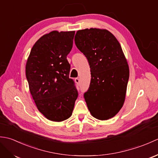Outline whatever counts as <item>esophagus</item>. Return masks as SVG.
<instances>
[{
  "label": "esophagus",
  "mask_w": 158,
  "mask_h": 158,
  "mask_svg": "<svg viewBox=\"0 0 158 158\" xmlns=\"http://www.w3.org/2000/svg\"><path fill=\"white\" fill-rule=\"evenodd\" d=\"M75 82L77 83V84H79V82H80V81H79V78H75Z\"/></svg>",
  "instance_id": "1"
}]
</instances>
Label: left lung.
Instances as JSON below:
<instances>
[{"label":"left lung","instance_id":"1","mask_svg":"<svg viewBox=\"0 0 158 158\" xmlns=\"http://www.w3.org/2000/svg\"><path fill=\"white\" fill-rule=\"evenodd\" d=\"M75 43L88 60L91 82L84 98L91 115L99 120L116 115L125 101L129 66L120 43L106 29L77 31Z\"/></svg>","mask_w":158,"mask_h":158}]
</instances>
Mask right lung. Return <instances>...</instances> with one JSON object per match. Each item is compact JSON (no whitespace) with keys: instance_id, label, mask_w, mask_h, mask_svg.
Instances as JSON below:
<instances>
[{"instance_id":"right-lung-1","label":"right lung","mask_w":158,"mask_h":158,"mask_svg":"<svg viewBox=\"0 0 158 158\" xmlns=\"http://www.w3.org/2000/svg\"><path fill=\"white\" fill-rule=\"evenodd\" d=\"M75 31H53L42 36L26 64L29 89L38 110L52 122L72 115L78 96L66 56L73 48Z\"/></svg>"}]
</instances>
